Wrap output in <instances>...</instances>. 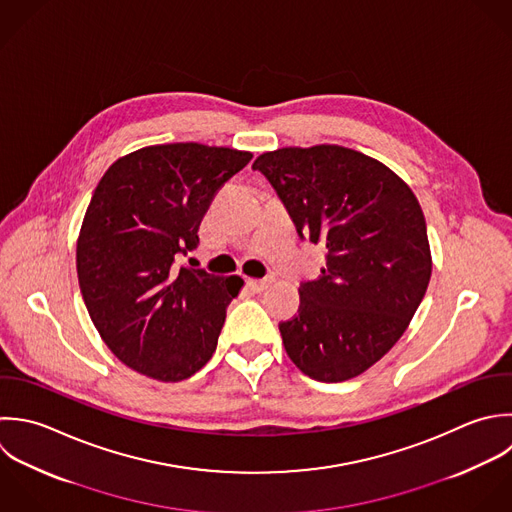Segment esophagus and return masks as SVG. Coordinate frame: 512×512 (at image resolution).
<instances>
[{"mask_svg":"<svg viewBox=\"0 0 512 512\" xmlns=\"http://www.w3.org/2000/svg\"><path fill=\"white\" fill-rule=\"evenodd\" d=\"M271 285V279H247V287L251 291H263Z\"/></svg>","mask_w":512,"mask_h":512,"instance_id":"1","label":"esophagus"}]
</instances>
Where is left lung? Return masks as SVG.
Wrapping results in <instances>:
<instances>
[{"label": "left lung", "mask_w": 512, "mask_h": 512, "mask_svg": "<svg viewBox=\"0 0 512 512\" xmlns=\"http://www.w3.org/2000/svg\"><path fill=\"white\" fill-rule=\"evenodd\" d=\"M253 169L299 237L327 249L321 275L299 287L297 315L279 323L289 359L321 383L365 373L407 331L431 281L419 199L387 165L341 145L265 151Z\"/></svg>", "instance_id": "1"}]
</instances>
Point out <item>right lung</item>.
Listing matches in <instances>:
<instances>
[{"label":"right lung","mask_w":512,"mask_h":512,"mask_svg":"<svg viewBox=\"0 0 512 512\" xmlns=\"http://www.w3.org/2000/svg\"><path fill=\"white\" fill-rule=\"evenodd\" d=\"M251 157L193 141L149 145L97 183L77 237V279L97 333L129 369L177 383L215 353L243 279L175 259L197 247L215 193Z\"/></svg>","instance_id":"right-lung-1"}]
</instances>
